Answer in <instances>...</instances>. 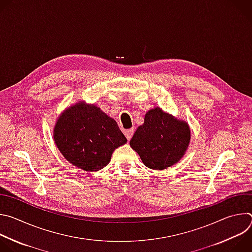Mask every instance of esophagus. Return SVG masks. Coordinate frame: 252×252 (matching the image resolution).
Here are the masks:
<instances>
[{"mask_svg": "<svg viewBox=\"0 0 252 252\" xmlns=\"http://www.w3.org/2000/svg\"><path fill=\"white\" fill-rule=\"evenodd\" d=\"M133 133H134V128H133V127L125 130V135H126V137L127 138V140H129V139L132 137Z\"/></svg>", "mask_w": 252, "mask_h": 252, "instance_id": "obj_1", "label": "esophagus"}]
</instances>
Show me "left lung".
Instances as JSON below:
<instances>
[{
  "label": "left lung",
  "mask_w": 252,
  "mask_h": 252,
  "mask_svg": "<svg viewBox=\"0 0 252 252\" xmlns=\"http://www.w3.org/2000/svg\"><path fill=\"white\" fill-rule=\"evenodd\" d=\"M190 140L189 125L165 114L158 107L145 117L129 141L143 164L152 169H165L185 155Z\"/></svg>",
  "instance_id": "left-lung-1"
}]
</instances>
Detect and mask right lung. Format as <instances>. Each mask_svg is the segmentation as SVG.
<instances>
[{"label":"right lung","instance_id":"obj_1","mask_svg":"<svg viewBox=\"0 0 252 252\" xmlns=\"http://www.w3.org/2000/svg\"><path fill=\"white\" fill-rule=\"evenodd\" d=\"M54 138L64 158L86 171H96L106 166L115 149L126 142L115 120L99 107L82 102L61 115Z\"/></svg>","mask_w":252,"mask_h":252}]
</instances>
